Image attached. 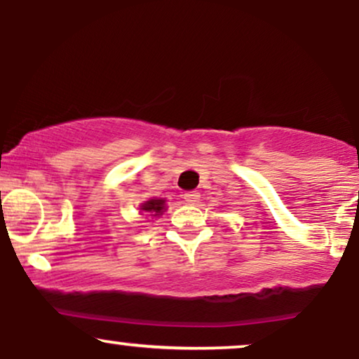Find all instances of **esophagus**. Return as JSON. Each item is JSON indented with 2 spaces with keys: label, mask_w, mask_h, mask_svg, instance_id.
Instances as JSON below:
<instances>
[{
  "label": "esophagus",
  "mask_w": 359,
  "mask_h": 359,
  "mask_svg": "<svg viewBox=\"0 0 359 359\" xmlns=\"http://www.w3.org/2000/svg\"><path fill=\"white\" fill-rule=\"evenodd\" d=\"M184 199L187 204H197L199 203L201 196H199V192H185Z\"/></svg>",
  "instance_id": "obj_1"
}]
</instances>
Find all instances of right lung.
<instances>
[{"label": "right lung", "instance_id": "obj_1", "mask_svg": "<svg viewBox=\"0 0 359 359\" xmlns=\"http://www.w3.org/2000/svg\"><path fill=\"white\" fill-rule=\"evenodd\" d=\"M167 201L165 199H160V197H154V199H148L145 203L140 204V212H145L148 216L151 217H160L163 212L167 211Z\"/></svg>", "mask_w": 359, "mask_h": 359}]
</instances>
